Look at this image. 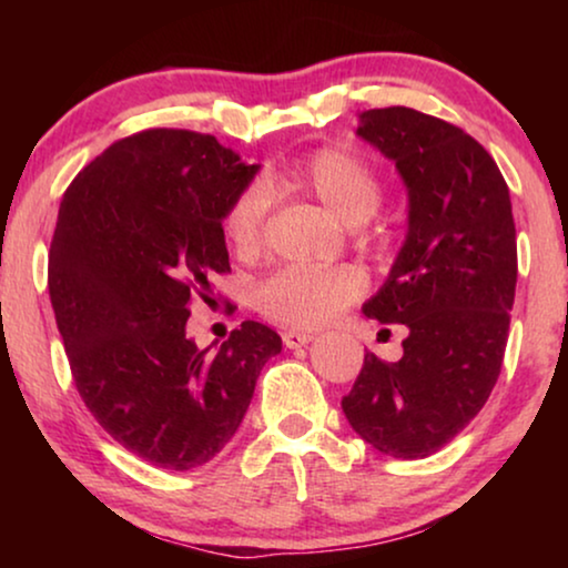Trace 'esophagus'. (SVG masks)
Returning <instances> with one entry per match:
<instances>
[{
    "instance_id": "34e87169",
    "label": "esophagus",
    "mask_w": 568,
    "mask_h": 568,
    "mask_svg": "<svg viewBox=\"0 0 568 568\" xmlns=\"http://www.w3.org/2000/svg\"><path fill=\"white\" fill-rule=\"evenodd\" d=\"M282 338L286 348H300V346H307L315 336L310 331H284Z\"/></svg>"
}]
</instances>
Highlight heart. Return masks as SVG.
Listing matches in <instances>:
<instances>
[{
  "instance_id": "heart-1",
  "label": "heart",
  "mask_w": 568,
  "mask_h": 568,
  "mask_svg": "<svg viewBox=\"0 0 568 568\" xmlns=\"http://www.w3.org/2000/svg\"><path fill=\"white\" fill-rule=\"evenodd\" d=\"M286 189L315 199L348 227L364 224L377 212L383 185L367 160L344 146H321L286 165L266 185L251 183L232 199L222 220L224 237L237 255H255L268 214V191ZM364 274L354 266L276 271L258 286L255 302L263 315L294 328H317L364 294Z\"/></svg>"
}]
</instances>
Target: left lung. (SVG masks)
I'll use <instances>...</instances> for the list:
<instances>
[{
	"instance_id": "obj_1",
	"label": "left lung",
	"mask_w": 568,
	"mask_h": 568,
	"mask_svg": "<svg viewBox=\"0 0 568 568\" xmlns=\"http://www.w3.org/2000/svg\"><path fill=\"white\" fill-rule=\"evenodd\" d=\"M395 162L408 232L364 315L408 328L398 362L364 354L341 408L383 455H434L484 408L501 372L517 286L509 189L491 154L414 108H372L356 129Z\"/></svg>"
}]
</instances>
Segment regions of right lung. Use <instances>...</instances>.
<instances>
[{
  "instance_id": "right-lung-1",
  "label": "right lung",
  "mask_w": 568,
  "mask_h": 568,
  "mask_svg": "<svg viewBox=\"0 0 568 568\" xmlns=\"http://www.w3.org/2000/svg\"><path fill=\"white\" fill-rule=\"evenodd\" d=\"M255 173L212 134L150 129L108 146L61 199L49 294L74 385L95 422L158 468L212 460L282 352L255 321L216 354L185 333L191 300L206 302L230 271L222 220Z\"/></svg>"
}]
</instances>
